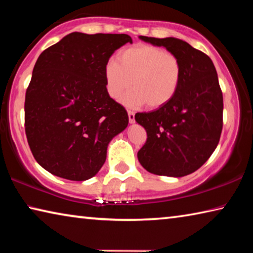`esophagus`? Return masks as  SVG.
Instances as JSON below:
<instances>
[{
  "label": "esophagus",
  "mask_w": 253,
  "mask_h": 253,
  "mask_svg": "<svg viewBox=\"0 0 253 253\" xmlns=\"http://www.w3.org/2000/svg\"><path fill=\"white\" fill-rule=\"evenodd\" d=\"M127 113H128V121H129L130 124H134L135 123V113L131 110H128Z\"/></svg>",
  "instance_id": "obj_1"
}]
</instances>
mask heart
Listing matches in <instances>:
<instances>
[{
	"mask_svg": "<svg viewBox=\"0 0 253 253\" xmlns=\"http://www.w3.org/2000/svg\"><path fill=\"white\" fill-rule=\"evenodd\" d=\"M182 63L176 55L160 46L136 44L122 50L116 59L106 63V89L119 99L132 85L123 101L131 107L146 104L158 108L176 95L182 80Z\"/></svg>",
	"mask_w": 253,
	"mask_h": 253,
	"instance_id": "obj_1",
	"label": "heart"
}]
</instances>
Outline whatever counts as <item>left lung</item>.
I'll list each match as a JSON object with an SVG mask.
<instances>
[{
	"label": "left lung",
	"mask_w": 253,
	"mask_h": 253,
	"mask_svg": "<svg viewBox=\"0 0 253 253\" xmlns=\"http://www.w3.org/2000/svg\"><path fill=\"white\" fill-rule=\"evenodd\" d=\"M139 39L176 55L183 74L172 100L156 110L135 115L147 132L137 157L152 174L185 176L209 160L220 140L223 96L215 67L202 51L177 38L140 36Z\"/></svg>",
	"instance_id": "obj_1"
}]
</instances>
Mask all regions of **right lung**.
<instances>
[{"instance_id":"1","label":"right lung","mask_w":253,"mask_h":253,"mask_svg":"<svg viewBox=\"0 0 253 253\" xmlns=\"http://www.w3.org/2000/svg\"><path fill=\"white\" fill-rule=\"evenodd\" d=\"M128 34L72 32L38 58L25 93V134L49 173L85 181L99 172L110 140L128 125L106 89L104 69Z\"/></svg>"}]
</instances>
